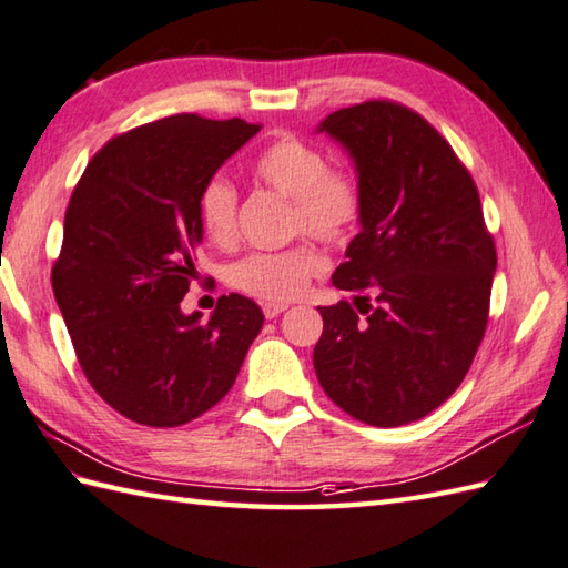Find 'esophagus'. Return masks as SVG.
I'll use <instances>...</instances> for the list:
<instances>
[{
    "mask_svg": "<svg viewBox=\"0 0 568 568\" xmlns=\"http://www.w3.org/2000/svg\"><path fill=\"white\" fill-rule=\"evenodd\" d=\"M288 306L286 304H282V301H264L262 304V311H264V316L267 318H276L280 314H284Z\"/></svg>",
    "mask_w": 568,
    "mask_h": 568,
    "instance_id": "obj_1",
    "label": "esophagus"
}]
</instances>
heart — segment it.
<instances>
[{"label":"heart","instance_id":"obj_1","mask_svg":"<svg viewBox=\"0 0 568 568\" xmlns=\"http://www.w3.org/2000/svg\"><path fill=\"white\" fill-rule=\"evenodd\" d=\"M262 186L292 201L288 230L308 233L326 245H343L363 215V186L355 173L333 169L323 149L284 134L262 146L250 161ZM240 195L225 176L207 179L199 193V223L213 245H230L237 233ZM326 270V257L311 240L276 252H250L230 264L227 282L262 301H292Z\"/></svg>","mask_w":568,"mask_h":568}]
</instances>
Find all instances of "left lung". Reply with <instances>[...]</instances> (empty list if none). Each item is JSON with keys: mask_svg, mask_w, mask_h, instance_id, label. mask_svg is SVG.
<instances>
[{"mask_svg": "<svg viewBox=\"0 0 568 568\" xmlns=\"http://www.w3.org/2000/svg\"><path fill=\"white\" fill-rule=\"evenodd\" d=\"M318 132L355 161L363 230L333 274V286L357 294L356 306H318L316 375L353 419L409 424L454 395L488 326L497 254L476 181L399 102L343 108Z\"/></svg>", "mask_w": 568, "mask_h": 568, "instance_id": "1", "label": "left lung"}]
</instances>
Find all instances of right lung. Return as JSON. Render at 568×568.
<instances>
[{"mask_svg":"<svg viewBox=\"0 0 568 568\" xmlns=\"http://www.w3.org/2000/svg\"><path fill=\"white\" fill-rule=\"evenodd\" d=\"M262 130L171 114L112 136L71 195L51 282L92 389L136 424H189L223 399L262 331L252 298L220 296L213 316L181 301L203 240V183Z\"/></svg>","mask_w":568,"mask_h":568,"instance_id":"obj_1","label":"right lung"}]
</instances>
